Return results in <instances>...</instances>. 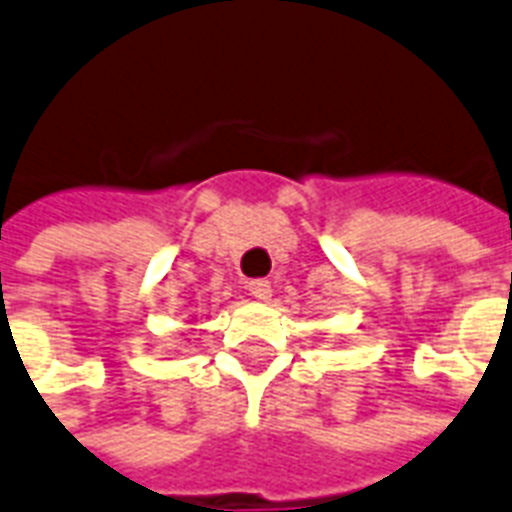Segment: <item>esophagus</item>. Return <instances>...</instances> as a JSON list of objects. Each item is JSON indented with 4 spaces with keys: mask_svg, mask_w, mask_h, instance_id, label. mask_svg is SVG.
Listing matches in <instances>:
<instances>
[{
    "mask_svg": "<svg viewBox=\"0 0 512 512\" xmlns=\"http://www.w3.org/2000/svg\"><path fill=\"white\" fill-rule=\"evenodd\" d=\"M249 295L255 300H268L271 298V284L265 279H255V282H249Z\"/></svg>",
    "mask_w": 512,
    "mask_h": 512,
    "instance_id": "esophagus-1",
    "label": "esophagus"
}]
</instances>
